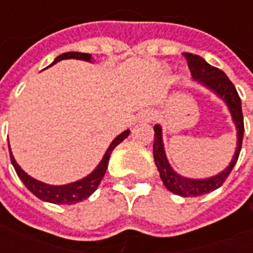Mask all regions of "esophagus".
I'll list each match as a JSON object with an SVG mask.
<instances>
[{
  "instance_id": "esophagus-1",
  "label": "esophagus",
  "mask_w": 253,
  "mask_h": 253,
  "mask_svg": "<svg viewBox=\"0 0 253 253\" xmlns=\"http://www.w3.org/2000/svg\"><path fill=\"white\" fill-rule=\"evenodd\" d=\"M154 118V114L152 111H143L141 112L139 115H138V121L142 122V123H149V122L153 121Z\"/></svg>"
}]
</instances>
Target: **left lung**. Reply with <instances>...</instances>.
<instances>
[{"label": "left lung", "instance_id": "8db88e82", "mask_svg": "<svg viewBox=\"0 0 253 253\" xmlns=\"http://www.w3.org/2000/svg\"><path fill=\"white\" fill-rule=\"evenodd\" d=\"M184 57L188 61V67L191 70L192 78L201 84L202 86L209 89L210 92L221 99L228 107L232 122L236 127V135H237V145L234 150L232 161L223 170L219 173L205 179H191L186 176L179 175L172 165L168 161L167 153H165L164 141H163V128L160 125H154V143H153V157L156 167L160 172V177L167 187V190L173 192L176 195L180 196H199L207 194L210 191H214L222 186L223 181L230 175L233 167L237 163L240 150H241V143L244 137V118H243V111H241V100L234 88L232 81L229 80L228 76L219 70L217 67L211 66L199 55H194L190 52H184Z\"/></svg>", "mask_w": 253, "mask_h": 253}]
</instances>
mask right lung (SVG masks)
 <instances>
[{"label": "right lung", "mask_w": 253, "mask_h": 253, "mask_svg": "<svg viewBox=\"0 0 253 253\" xmlns=\"http://www.w3.org/2000/svg\"><path fill=\"white\" fill-rule=\"evenodd\" d=\"M63 59H80V61H85V62H93L92 61V55L90 54H85V52H65V54H61L59 57H57L54 59V62L50 65H55L59 61H63ZM130 134V130H125L123 132H121L118 137L110 143V146L107 149V152L103 156V159L99 163V165L94 168L89 175H86L83 179L80 180L73 181V183H67V184H62V186H52V184H47V183H43L41 180H36L32 176H30L27 172L21 169L16 160L13 157V153L10 150V145H9V154H10V161H12V165H13L16 173L19 176L21 181L24 183V186L28 188V190L34 194L35 196H38L39 199L44 202H50V203H55V205H74L77 202H81L84 199H86L88 196H90L93 194L94 191L97 190L100 181L104 177L105 170H107V167H108V161H110L111 153L112 150L119 145V143L126 139Z\"/></svg>", "instance_id": "add662e5"}]
</instances>
